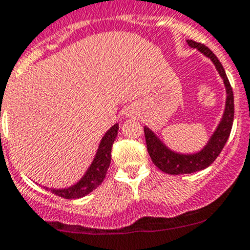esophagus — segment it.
I'll use <instances>...</instances> for the list:
<instances>
[{
	"mask_svg": "<svg viewBox=\"0 0 250 250\" xmlns=\"http://www.w3.org/2000/svg\"><path fill=\"white\" fill-rule=\"evenodd\" d=\"M132 114H134V111H132L131 109H127V111H126V115H127V116H132Z\"/></svg>",
	"mask_w": 250,
	"mask_h": 250,
	"instance_id": "obj_1",
	"label": "esophagus"
}]
</instances>
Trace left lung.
<instances>
[{"mask_svg":"<svg viewBox=\"0 0 250 250\" xmlns=\"http://www.w3.org/2000/svg\"><path fill=\"white\" fill-rule=\"evenodd\" d=\"M187 42L190 47L199 50L201 54H204L206 58L212 61L218 75L221 76L223 83H225L227 97H226L225 111H223L220 124L208 139V144L204 146V148L199 152H195V153H179V152L172 151L163 144L162 140L158 139V136L149 127L145 126L144 131L145 137H146L147 151H148L152 162L162 172L173 175L189 174V173L199 172V170L208 168L217 158L218 154L225 147L226 142L229 137L234 118L233 91H232L229 81H228L225 68L221 65L220 60L216 58L215 54L208 46H205L201 42H196L194 40H187Z\"/></svg>","mask_w":250,"mask_h":250,"instance_id":"left-lung-1","label":"left lung"}]
</instances>
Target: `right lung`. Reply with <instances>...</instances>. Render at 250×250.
Masks as SVG:
<instances>
[{"instance_id":"1","label":"right lung","mask_w":250,"mask_h":250,"mask_svg":"<svg viewBox=\"0 0 250 250\" xmlns=\"http://www.w3.org/2000/svg\"><path fill=\"white\" fill-rule=\"evenodd\" d=\"M118 130L119 124H115L105 132L103 139L101 140V144H99L91 166L88 167L84 175L76 184L68 188H63V189H51V188H45V189L50 190L52 194L63 199L83 198L91 191H93L94 189H97L103 183L109 166H110L111 147H113L116 135H118Z\"/></svg>"}]
</instances>
